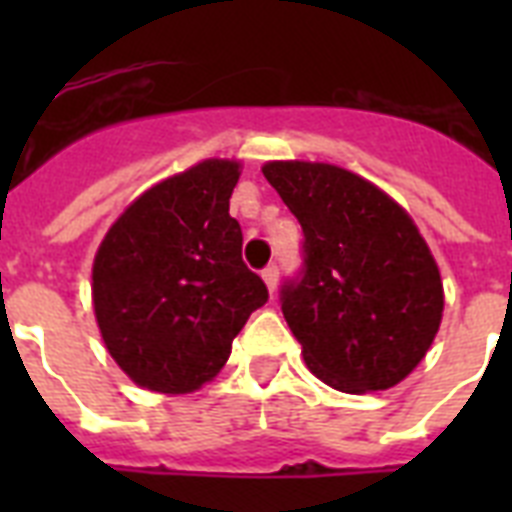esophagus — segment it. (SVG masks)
Wrapping results in <instances>:
<instances>
[{
	"label": "esophagus",
	"instance_id": "34e87169",
	"mask_svg": "<svg viewBox=\"0 0 512 512\" xmlns=\"http://www.w3.org/2000/svg\"><path fill=\"white\" fill-rule=\"evenodd\" d=\"M263 281H265V287H268V292H276V287H279V268L276 265H268L263 271Z\"/></svg>",
	"mask_w": 512,
	"mask_h": 512
}]
</instances>
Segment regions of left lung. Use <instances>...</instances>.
<instances>
[{"label": "left lung", "instance_id": "obj_1", "mask_svg": "<svg viewBox=\"0 0 512 512\" xmlns=\"http://www.w3.org/2000/svg\"><path fill=\"white\" fill-rule=\"evenodd\" d=\"M263 175L305 233L303 279L281 292L305 366L356 396L406 380L444 316L441 271L412 215L337 164L265 162Z\"/></svg>", "mask_w": 512, "mask_h": 512}]
</instances>
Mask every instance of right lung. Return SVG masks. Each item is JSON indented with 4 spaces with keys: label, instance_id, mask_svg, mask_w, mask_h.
<instances>
[{
    "label": "right lung",
    "instance_id": "right-lung-1",
    "mask_svg": "<svg viewBox=\"0 0 512 512\" xmlns=\"http://www.w3.org/2000/svg\"><path fill=\"white\" fill-rule=\"evenodd\" d=\"M241 162L204 159L116 217L92 263L100 337L135 385L183 396L215 380L233 337L268 300L228 215Z\"/></svg>",
    "mask_w": 512,
    "mask_h": 512
}]
</instances>
